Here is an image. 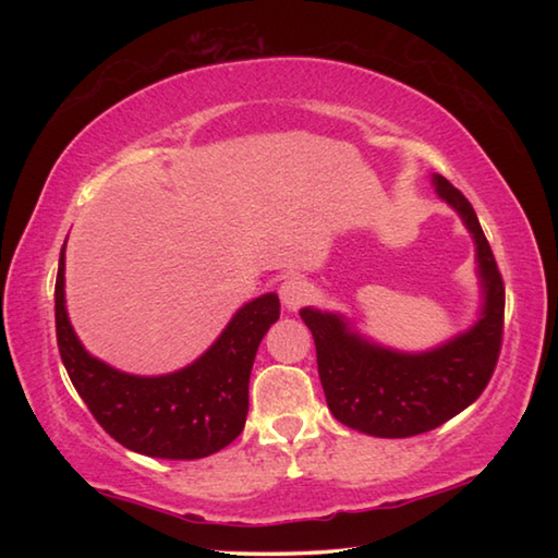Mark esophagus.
Masks as SVG:
<instances>
[{
  "label": "esophagus",
  "mask_w": 558,
  "mask_h": 558,
  "mask_svg": "<svg viewBox=\"0 0 558 558\" xmlns=\"http://www.w3.org/2000/svg\"><path fill=\"white\" fill-rule=\"evenodd\" d=\"M310 292H313V290H310L307 280L288 278L280 286V300H282V305L290 310V313H298V310L310 300Z\"/></svg>",
  "instance_id": "obj_1"
}]
</instances>
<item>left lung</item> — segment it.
I'll use <instances>...</instances> for the list:
<instances>
[{
	"label": "left lung",
	"instance_id": "8db88e82",
	"mask_svg": "<svg viewBox=\"0 0 558 558\" xmlns=\"http://www.w3.org/2000/svg\"><path fill=\"white\" fill-rule=\"evenodd\" d=\"M438 196L475 241L483 313L468 332L428 352L409 354L369 342L347 317L302 307L315 337L317 372L335 418L376 438H409L442 426L485 391L497 366L505 325V282L472 204L446 177L433 174Z\"/></svg>",
	"mask_w": 558,
	"mask_h": 558
}]
</instances>
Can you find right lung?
I'll return each instance as SVG.
<instances>
[{
	"label": "right lung",
	"instance_id": "right-lung-1",
	"mask_svg": "<svg viewBox=\"0 0 558 558\" xmlns=\"http://www.w3.org/2000/svg\"><path fill=\"white\" fill-rule=\"evenodd\" d=\"M65 243L56 276V339L75 391L102 430L149 458L196 460L239 438L248 415V379L260 339L280 317L266 292L231 317L219 339L184 369L135 376L100 362L75 337L65 313Z\"/></svg>",
	"mask_w": 558,
	"mask_h": 558
}]
</instances>
